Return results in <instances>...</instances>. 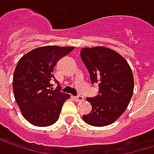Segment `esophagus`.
<instances>
[{
	"label": "esophagus",
	"mask_w": 154,
	"mask_h": 154,
	"mask_svg": "<svg viewBox=\"0 0 154 154\" xmlns=\"http://www.w3.org/2000/svg\"><path fill=\"white\" fill-rule=\"evenodd\" d=\"M74 99L76 100V101H78V102H79V101H83V100H85V98H84L83 96H80V95H78V96H77V97H75Z\"/></svg>",
	"instance_id": "34e87169"
}]
</instances>
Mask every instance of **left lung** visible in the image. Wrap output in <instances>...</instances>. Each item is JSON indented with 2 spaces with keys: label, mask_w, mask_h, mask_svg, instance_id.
<instances>
[{
  "label": "left lung",
  "mask_w": 154,
  "mask_h": 154,
  "mask_svg": "<svg viewBox=\"0 0 154 154\" xmlns=\"http://www.w3.org/2000/svg\"><path fill=\"white\" fill-rule=\"evenodd\" d=\"M81 59L87 68L91 84L98 83L100 94L87 98L91 112L83 120L91 126L103 127L115 122L129 105L134 78L128 62L115 50L105 47L85 48Z\"/></svg>",
  "instance_id": "left-lung-1"
}]
</instances>
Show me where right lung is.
Returning a JSON list of instances; mask_svg holds the SVG:
<instances>
[{
	"instance_id": "right-lung-1",
	"label": "right lung",
	"mask_w": 154,
	"mask_h": 154,
	"mask_svg": "<svg viewBox=\"0 0 154 154\" xmlns=\"http://www.w3.org/2000/svg\"><path fill=\"white\" fill-rule=\"evenodd\" d=\"M74 47L46 46L33 49L18 61L13 76L15 100L22 115L30 123L47 127L60 116L69 95L53 90L51 81L57 62Z\"/></svg>"
}]
</instances>
